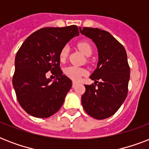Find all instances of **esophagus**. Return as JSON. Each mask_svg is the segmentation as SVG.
Here are the masks:
<instances>
[{
    "label": "esophagus",
    "instance_id": "34e87169",
    "mask_svg": "<svg viewBox=\"0 0 149 149\" xmlns=\"http://www.w3.org/2000/svg\"><path fill=\"white\" fill-rule=\"evenodd\" d=\"M77 82H75V81H73V82H72V87H73V88H74L75 86H77Z\"/></svg>",
    "mask_w": 149,
    "mask_h": 149
}]
</instances>
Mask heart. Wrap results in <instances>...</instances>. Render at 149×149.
<instances>
[{"instance_id": "b5f03b06", "label": "heart", "mask_w": 149, "mask_h": 149, "mask_svg": "<svg viewBox=\"0 0 149 149\" xmlns=\"http://www.w3.org/2000/svg\"><path fill=\"white\" fill-rule=\"evenodd\" d=\"M77 45H78V48L79 49V50L86 56H91L92 52H93V48H92L91 45L88 42L83 41V42H80L78 43ZM68 54H69V47L67 45H65L61 49L60 52H59V59L61 61L65 60V58H67ZM64 72L68 77H70V79L77 80L81 77L86 75V71L83 68L78 67V66H76V65H70V66H68V67L65 68V70H64Z\"/></svg>"}]
</instances>
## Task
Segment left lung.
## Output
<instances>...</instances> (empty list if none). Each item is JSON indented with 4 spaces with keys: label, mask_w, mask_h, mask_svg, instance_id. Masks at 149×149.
Returning a JSON list of instances; mask_svg holds the SVG:
<instances>
[{
    "label": "left lung",
    "mask_w": 149,
    "mask_h": 149,
    "mask_svg": "<svg viewBox=\"0 0 149 149\" xmlns=\"http://www.w3.org/2000/svg\"><path fill=\"white\" fill-rule=\"evenodd\" d=\"M79 30L95 43L99 55L97 67L90 77L95 83L85 85L82 104L89 115L103 120L113 115L127 97L130 79L127 53L108 31L86 27Z\"/></svg>",
    "instance_id": "obj_1"
}]
</instances>
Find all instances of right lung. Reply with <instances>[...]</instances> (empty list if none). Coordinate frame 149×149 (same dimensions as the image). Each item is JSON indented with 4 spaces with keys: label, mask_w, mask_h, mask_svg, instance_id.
Wrapping results in <instances>:
<instances>
[{
    "label": "right lung",
    "mask_w": 149,
    "mask_h": 149,
    "mask_svg": "<svg viewBox=\"0 0 149 149\" xmlns=\"http://www.w3.org/2000/svg\"><path fill=\"white\" fill-rule=\"evenodd\" d=\"M79 35L77 25L43 28L29 36L17 51L12 84L17 101L30 115L46 118L61 108L72 81L63 75L59 52L69 41ZM56 77L51 83L45 74Z\"/></svg>",
    "instance_id": "1"
}]
</instances>
